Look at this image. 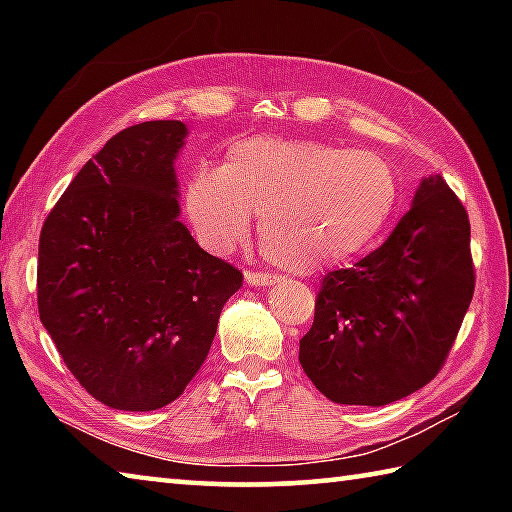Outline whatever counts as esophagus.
Masks as SVG:
<instances>
[{
	"label": "esophagus",
	"mask_w": 512,
	"mask_h": 512,
	"mask_svg": "<svg viewBox=\"0 0 512 512\" xmlns=\"http://www.w3.org/2000/svg\"><path fill=\"white\" fill-rule=\"evenodd\" d=\"M246 282L250 287H273V284L280 280L277 275H268V273H257V271H246Z\"/></svg>",
	"instance_id": "esophagus-1"
}]
</instances>
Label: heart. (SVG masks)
<instances>
[{
    "mask_svg": "<svg viewBox=\"0 0 512 512\" xmlns=\"http://www.w3.org/2000/svg\"><path fill=\"white\" fill-rule=\"evenodd\" d=\"M397 178L384 158L343 146L250 135L228 146L219 169H198L185 210L201 244L228 253L259 214L266 259L314 275L375 244L395 212Z\"/></svg>",
    "mask_w": 512,
    "mask_h": 512,
    "instance_id": "b5f03b06",
    "label": "heart"
}]
</instances>
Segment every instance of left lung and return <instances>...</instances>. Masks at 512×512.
I'll return each mask as SVG.
<instances>
[{"label": "left lung", "instance_id": "1", "mask_svg": "<svg viewBox=\"0 0 512 512\" xmlns=\"http://www.w3.org/2000/svg\"><path fill=\"white\" fill-rule=\"evenodd\" d=\"M472 293L470 219L433 173L375 253L323 277L300 366L336 404L402 400L438 375Z\"/></svg>", "mask_w": 512, "mask_h": 512}]
</instances>
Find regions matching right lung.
<instances>
[{
	"label": "right lung",
	"instance_id": "1",
	"mask_svg": "<svg viewBox=\"0 0 512 512\" xmlns=\"http://www.w3.org/2000/svg\"><path fill=\"white\" fill-rule=\"evenodd\" d=\"M185 137L173 119L117 133L40 232V320L79 384L110 409L155 411L180 397L244 284L180 221L173 162Z\"/></svg>",
	"mask_w": 512,
	"mask_h": 512
}]
</instances>
